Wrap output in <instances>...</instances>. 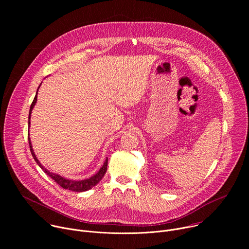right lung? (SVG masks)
<instances>
[{
    "instance_id": "add662e5",
    "label": "right lung",
    "mask_w": 249,
    "mask_h": 249,
    "mask_svg": "<svg viewBox=\"0 0 249 249\" xmlns=\"http://www.w3.org/2000/svg\"><path fill=\"white\" fill-rule=\"evenodd\" d=\"M39 89V88H38ZM38 91V89H37ZM36 100H37V92L36 94H35V97L30 105V109H29V115H28V125H30V115H31V111L34 107L35 103H36ZM28 143H29V148H30V152H31V155L34 159V160L36 161V163L41 167V169L48 175L50 176L51 178L53 180H55L56 183H58L61 187H63L64 189H68V190H71V191H75V192H84V191H87V190H89L91 189L93 186H95L101 179L102 177L104 176L106 170H107V161H108V159L106 158L103 165L100 167V169L98 170L97 173H95L93 176L89 177V178L88 179H84V180H73V179H68V178H65V177L59 175V174H56V173H53L49 170H47L45 167H43V165L40 163V161L37 160L36 156H35L34 152H33V149H32V146H31V142H30V138L28 137Z\"/></svg>"
}]
</instances>
